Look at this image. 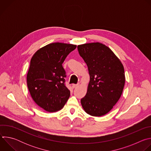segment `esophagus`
<instances>
[{
	"label": "esophagus",
	"mask_w": 151,
	"mask_h": 151,
	"mask_svg": "<svg viewBox=\"0 0 151 151\" xmlns=\"http://www.w3.org/2000/svg\"><path fill=\"white\" fill-rule=\"evenodd\" d=\"M78 84H73L72 85V88H76L78 87Z\"/></svg>",
	"instance_id": "1"
}]
</instances>
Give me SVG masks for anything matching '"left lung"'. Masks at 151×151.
Instances as JSON below:
<instances>
[{"label": "left lung", "mask_w": 151, "mask_h": 151, "mask_svg": "<svg viewBox=\"0 0 151 151\" xmlns=\"http://www.w3.org/2000/svg\"><path fill=\"white\" fill-rule=\"evenodd\" d=\"M88 66L90 82L81 103L86 113L101 116L108 113L120 99L125 78L120 60L107 46L93 42L78 46Z\"/></svg>", "instance_id": "obj_1"}]
</instances>
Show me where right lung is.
I'll return each instance as SVG.
<instances>
[{"instance_id":"1","label":"right lung","mask_w":151,"mask_h":151,"mask_svg":"<svg viewBox=\"0 0 151 151\" xmlns=\"http://www.w3.org/2000/svg\"><path fill=\"white\" fill-rule=\"evenodd\" d=\"M76 48L73 44L52 43L38 50L30 60L27 87L34 101L47 112L61 110L70 97L62 64Z\"/></svg>"}]
</instances>
